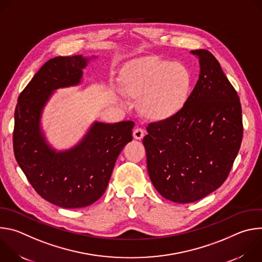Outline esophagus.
Instances as JSON below:
<instances>
[{"instance_id": "esophagus-1", "label": "esophagus", "mask_w": 262, "mask_h": 262, "mask_svg": "<svg viewBox=\"0 0 262 262\" xmlns=\"http://www.w3.org/2000/svg\"><path fill=\"white\" fill-rule=\"evenodd\" d=\"M133 136H134V138H135L136 140H141V139H143V137H144V130H143V128L138 127V128L134 129Z\"/></svg>"}]
</instances>
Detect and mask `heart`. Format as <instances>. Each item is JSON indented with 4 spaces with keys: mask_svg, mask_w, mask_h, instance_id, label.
Masks as SVG:
<instances>
[{
    "mask_svg": "<svg viewBox=\"0 0 262 262\" xmlns=\"http://www.w3.org/2000/svg\"><path fill=\"white\" fill-rule=\"evenodd\" d=\"M121 85L125 95L140 100L147 117L167 120L188 100L191 76L183 65L151 56L133 61L123 72Z\"/></svg>",
    "mask_w": 262,
    "mask_h": 262,
    "instance_id": "b5f03b06",
    "label": "heart"
}]
</instances>
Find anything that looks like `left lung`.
Returning a JSON list of instances; mask_svg holds the SVG:
<instances>
[{"mask_svg":"<svg viewBox=\"0 0 262 262\" xmlns=\"http://www.w3.org/2000/svg\"><path fill=\"white\" fill-rule=\"evenodd\" d=\"M199 59L197 84L174 117L147 126L143 139L147 170L167 200L191 203L226 180L243 140L238 95L220 63L206 50Z\"/></svg>","mask_w":262,"mask_h":262,"instance_id":"obj_1","label":"left lung"}]
</instances>
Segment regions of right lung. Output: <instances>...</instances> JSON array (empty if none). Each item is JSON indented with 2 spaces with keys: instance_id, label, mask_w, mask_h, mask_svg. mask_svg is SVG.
<instances>
[{
  "instance_id": "1",
  "label": "right lung",
  "mask_w": 262,
  "mask_h": 262,
  "mask_svg": "<svg viewBox=\"0 0 262 262\" xmlns=\"http://www.w3.org/2000/svg\"><path fill=\"white\" fill-rule=\"evenodd\" d=\"M96 58L79 56L49 60L17 99L14 113L13 150L29 182L47 201L63 208H81L105 192L116 160L133 140V121H94L82 140L58 151L41 127L42 112L53 93L78 86L83 69Z\"/></svg>"
}]
</instances>
